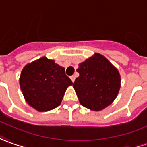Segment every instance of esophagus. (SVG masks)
<instances>
[{
    "instance_id": "1",
    "label": "esophagus",
    "mask_w": 147,
    "mask_h": 147,
    "mask_svg": "<svg viewBox=\"0 0 147 147\" xmlns=\"http://www.w3.org/2000/svg\"><path fill=\"white\" fill-rule=\"evenodd\" d=\"M70 78H71V81L72 82L75 81V80H76V76H71Z\"/></svg>"
}]
</instances>
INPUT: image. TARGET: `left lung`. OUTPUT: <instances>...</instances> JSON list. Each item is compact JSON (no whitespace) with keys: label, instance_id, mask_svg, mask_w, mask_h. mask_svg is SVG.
<instances>
[{"label":"left lung","instance_id":"obj_1","mask_svg":"<svg viewBox=\"0 0 147 147\" xmlns=\"http://www.w3.org/2000/svg\"><path fill=\"white\" fill-rule=\"evenodd\" d=\"M73 88L80 105L100 111L113 102L121 88L118 70L105 57L95 53L79 64Z\"/></svg>","mask_w":147,"mask_h":147}]
</instances>
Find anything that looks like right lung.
Returning <instances> with one entry per match:
<instances>
[{
    "mask_svg": "<svg viewBox=\"0 0 147 147\" xmlns=\"http://www.w3.org/2000/svg\"><path fill=\"white\" fill-rule=\"evenodd\" d=\"M19 80L26 101L39 112L58 107L67 88L73 84L64 67L45 56L25 66Z\"/></svg>",
    "mask_w": 147,
    "mask_h": 147,
    "instance_id": "1",
    "label": "right lung"
}]
</instances>
